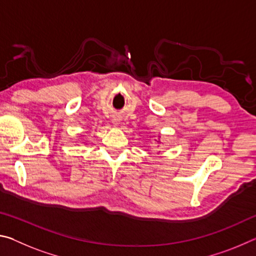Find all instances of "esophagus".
<instances>
[{"label": "esophagus", "mask_w": 256, "mask_h": 256, "mask_svg": "<svg viewBox=\"0 0 256 256\" xmlns=\"http://www.w3.org/2000/svg\"><path fill=\"white\" fill-rule=\"evenodd\" d=\"M112 122H114V124H118V120L114 118V120H112Z\"/></svg>", "instance_id": "34e87169"}]
</instances>
